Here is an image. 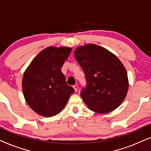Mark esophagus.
I'll return each instance as SVG.
<instances>
[{"instance_id": "34e87169", "label": "esophagus", "mask_w": 151, "mask_h": 151, "mask_svg": "<svg viewBox=\"0 0 151 151\" xmlns=\"http://www.w3.org/2000/svg\"><path fill=\"white\" fill-rule=\"evenodd\" d=\"M73 88H74V90H75V92H77V90H78V86L77 85V84H75V85H74V86H73Z\"/></svg>"}]
</instances>
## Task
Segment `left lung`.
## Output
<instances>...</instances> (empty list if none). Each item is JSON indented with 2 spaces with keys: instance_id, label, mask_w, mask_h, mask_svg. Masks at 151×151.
Wrapping results in <instances>:
<instances>
[{
  "instance_id": "8db88e82",
  "label": "left lung",
  "mask_w": 151,
  "mask_h": 151,
  "mask_svg": "<svg viewBox=\"0 0 151 151\" xmlns=\"http://www.w3.org/2000/svg\"><path fill=\"white\" fill-rule=\"evenodd\" d=\"M74 57L86 76V86L80 95L88 108L106 113L119 107L128 89L127 72L119 59L94 44L78 47Z\"/></svg>"
}]
</instances>
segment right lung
Instances as JSON below:
<instances>
[{
	"label": "right lung",
	"instance_id": "obj_1",
	"mask_svg": "<svg viewBox=\"0 0 151 151\" xmlns=\"http://www.w3.org/2000/svg\"><path fill=\"white\" fill-rule=\"evenodd\" d=\"M71 47H48L31 62L23 74V95L34 111L43 116L59 114L74 92L61 68Z\"/></svg>",
	"mask_w": 151,
	"mask_h": 151
}]
</instances>
